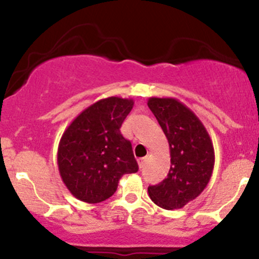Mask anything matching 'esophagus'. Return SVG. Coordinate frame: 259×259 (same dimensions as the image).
<instances>
[{
  "instance_id": "1",
  "label": "esophagus",
  "mask_w": 259,
  "mask_h": 259,
  "mask_svg": "<svg viewBox=\"0 0 259 259\" xmlns=\"http://www.w3.org/2000/svg\"><path fill=\"white\" fill-rule=\"evenodd\" d=\"M146 158H139L138 159V164H139V168H144Z\"/></svg>"
}]
</instances>
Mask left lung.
Masks as SVG:
<instances>
[{
    "instance_id": "1",
    "label": "left lung",
    "mask_w": 259,
    "mask_h": 259,
    "mask_svg": "<svg viewBox=\"0 0 259 259\" xmlns=\"http://www.w3.org/2000/svg\"><path fill=\"white\" fill-rule=\"evenodd\" d=\"M148 106L170 148V170L158 185H149L150 199L164 209H179L209 183L214 148L207 129L188 106L174 98H150Z\"/></svg>"
}]
</instances>
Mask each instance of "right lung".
Returning a JSON list of instances; mask_svg holds the SVG:
<instances>
[{
    "label": "right lung",
    "instance_id": "obj_1",
    "mask_svg": "<svg viewBox=\"0 0 259 259\" xmlns=\"http://www.w3.org/2000/svg\"><path fill=\"white\" fill-rule=\"evenodd\" d=\"M134 101L117 96L86 108L62 134L57 165L72 195L86 203L106 200L124 174L137 173L132 143L120 133Z\"/></svg>",
    "mask_w": 259,
    "mask_h": 259
}]
</instances>
